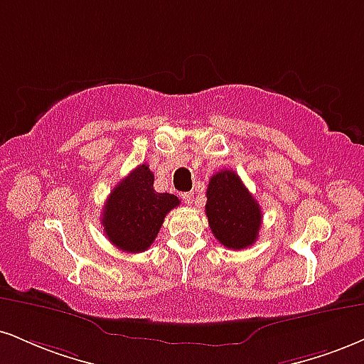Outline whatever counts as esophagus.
I'll return each mask as SVG.
<instances>
[{"instance_id":"1","label":"esophagus","mask_w":364,"mask_h":364,"mask_svg":"<svg viewBox=\"0 0 364 364\" xmlns=\"http://www.w3.org/2000/svg\"><path fill=\"white\" fill-rule=\"evenodd\" d=\"M181 198L186 205H193V193H191V191H188V193H183Z\"/></svg>"}]
</instances>
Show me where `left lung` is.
Listing matches in <instances>:
<instances>
[{"instance_id": "8db88e82", "label": "left lung", "mask_w": 364, "mask_h": 364, "mask_svg": "<svg viewBox=\"0 0 364 364\" xmlns=\"http://www.w3.org/2000/svg\"><path fill=\"white\" fill-rule=\"evenodd\" d=\"M205 213L218 242L234 251L252 246L259 235V203L232 169H222L210 178Z\"/></svg>"}]
</instances>
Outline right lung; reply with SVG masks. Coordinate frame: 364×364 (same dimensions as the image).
<instances>
[{"label":"right lung","mask_w":364,"mask_h":364,"mask_svg":"<svg viewBox=\"0 0 364 364\" xmlns=\"http://www.w3.org/2000/svg\"><path fill=\"white\" fill-rule=\"evenodd\" d=\"M181 203L178 196L157 193L154 174L140 164L113 188L103 207V232L125 252H142L154 242L164 217Z\"/></svg>","instance_id":"add662e5"}]
</instances>
